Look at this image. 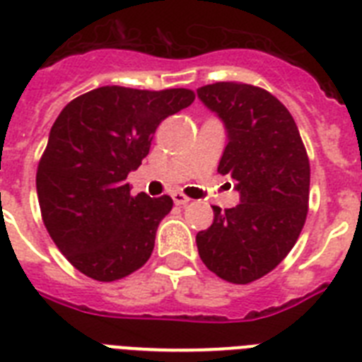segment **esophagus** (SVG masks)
I'll list each match as a JSON object with an SVG mask.
<instances>
[{
  "mask_svg": "<svg viewBox=\"0 0 362 362\" xmlns=\"http://www.w3.org/2000/svg\"><path fill=\"white\" fill-rule=\"evenodd\" d=\"M173 202H175L176 206H186L187 202H189V199H187L186 195H182V193H178V191H175V193H173Z\"/></svg>",
  "mask_w": 362,
  "mask_h": 362,
  "instance_id": "obj_1",
  "label": "esophagus"
}]
</instances>
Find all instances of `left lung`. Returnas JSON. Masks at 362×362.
Masks as SVG:
<instances>
[{"label": "left lung", "mask_w": 362, "mask_h": 362, "mask_svg": "<svg viewBox=\"0 0 362 362\" xmlns=\"http://www.w3.org/2000/svg\"><path fill=\"white\" fill-rule=\"evenodd\" d=\"M223 121L226 147L217 171L230 175L239 204L197 233L200 259L230 284H250L281 263L308 217L309 160L293 115L267 90L215 83L197 90Z\"/></svg>", "instance_id": "1"}]
</instances>
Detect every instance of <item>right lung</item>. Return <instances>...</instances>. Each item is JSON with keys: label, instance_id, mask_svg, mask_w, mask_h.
I'll list each match as a JSON object with an SVG mask.
<instances>
[{"label": "right lung", "instance_id": "right-lung-1", "mask_svg": "<svg viewBox=\"0 0 362 362\" xmlns=\"http://www.w3.org/2000/svg\"><path fill=\"white\" fill-rule=\"evenodd\" d=\"M193 101L186 88L103 86L64 106L38 163L36 193L51 239L83 274L115 281L147 263L173 199L132 197L127 176L148 154L158 124Z\"/></svg>", "mask_w": 362, "mask_h": 362}]
</instances>
